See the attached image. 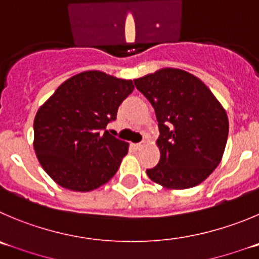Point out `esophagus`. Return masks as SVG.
Listing matches in <instances>:
<instances>
[{
  "mask_svg": "<svg viewBox=\"0 0 259 259\" xmlns=\"http://www.w3.org/2000/svg\"><path fill=\"white\" fill-rule=\"evenodd\" d=\"M146 146V142H141V143H137V144H134V147H135V149H142L143 148V147Z\"/></svg>",
  "mask_w": 259,
  "mask_h": 259,
  "instance_id": "esophagus-1",
  "label": "esophagus"
}]
</instances>
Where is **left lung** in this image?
Here are the masks:
<instances>
[{
    "label": "left lung",
    "mask_w": 259,
    "mask_h": 259,
    "mask_svg": "<svg viewBox=\"0 0 259 259\" xmlns=\"http://www.w3.org/2000/svg\"><path fill=\"white\" fill-rule=\"evenodd\" d=\"M153 106L159 137V161L147 170L165 189L197 187L221 162L228 142L229 118L208 87L190 72L163 67L134 79Z\"/></svg>",
    "instance_id": "1"
}]
</instances>
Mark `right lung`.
I'll use <instances>...</instances> for the list:
<instances>
[{"instance_id":"1","label":"right lung","mask_w":259,"mask_h":259,"mask_svg":"<svg viewBox=\"0 0 259 259\" xmlns=\"http://www.w3.org/2000/svg\"><path fill=\"white\" fill-rule=\"evenodd\" d=\"M134 89L132 80L89 70L65 80L34 117L35 154L56 184L91 192L117 172L129 143L106 130Z\"/></svg>"}]
</instances>
